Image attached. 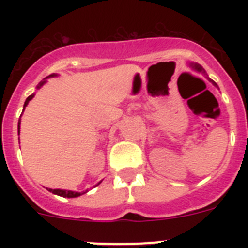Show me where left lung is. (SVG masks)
Returning <instances> with one entry per match:
<instances>
[{
  "instance_id": "1",
  "label": "left lung",
  "mask_w": 248,
  "mask_h": 248,
  "mask_svg": "<svg viewBox=\"0 0 248 248\" xmlns=\"http://www.w3.org/2000/svg\"><path fill=\"white\" fill-rule=\"evenodd\" d=\"M189 67L191 68V69H194V71L199 72V73H202L203 76H205L206 78H207V79H210L209 77H207V73H206V72H205V69H203V68L201 67V65L199 64V63H192V62H190V63H189ZM210 82H211L212 84L215 85V87H217V84H216V83H215L214 80H211V79H210ZM217 88H218V87H217Z\"/></svg>"
}]
</instances>
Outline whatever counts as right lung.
Segmentation results:
<instances>
[{"label": "right lung", "mask_w": 248, "mask_h": 248, "mask_svg": "<svg viewBox=\"0 0 248 248\" xmlns=\"http://www.w3.org/2000/svg\"><path fill=\"white\" fill-rule=\"evenodd\" d=\"M57 76H58V74L53 73V74H50V76H48L47 78H52V77H57ZM47 78H45L42 82L38 83V85H37V89L41 88V87H42V85L45 84L46 82H47ZM33 97H34V93L31 94L30 97L26 99L25 105H23V110H25V108L27 107V104L30 103V100H32V98H33ZM19 124H21V118H19V120H18V134H19ZM99 184L100 183H98L97 185H99ZM97 185H95V186H97ZM47 190H48V191L52 192V194L58 195V196H62V198H78V196H80V195H83V194H85V192H87V191H85V192H77V191H72V190H63V189H47Z\"/></svg>", "instance_id": "add662e5"}]
</instances>
